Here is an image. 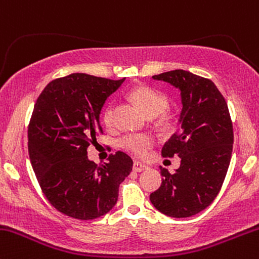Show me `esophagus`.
I'll use <instances>...</instances> for the list:
<instances>
[{"label":"esophagus","mask_w":259,"mask_h":259,"mask_svg":"<svg viewBox=\"0 0 259 259\" xmlns=\"http://www.w3.org/2000/svg\"><path fill=\"white\" fill-rule=\"evenodd\" d=\"M148 167L146 166V164L141 163V162H138V161H136L135 163H133V170H135V172H142V170H145Z\"/></svg>","instance_id":"esophagus-1"}]
</instances>
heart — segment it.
I'll use <instances>...</instances> for the list:
<instances>
[{
    "label": "heart",
    "mask_w": 259,
    "mask_h": 259,
    "mask_svg": "<svg viewBox=\"0 0 259 259\" xmlns=\"http://www.w3.org/2000/svg\"><path fill=\"white\" fill-rule=\"evenodd\" d=\"M130 96L133 102L149 118L161 114L168 106V100L166 96L149 87H138L133 90ZM114 110H116L114 102L108 103L103 110V122L107 127H112L114 124ZM153 142V138L146 133H130L119 140V146L136 156L142 157L147 153Z\"/></svg>",
    "instance_id": "obj_1"
}]
</instances>
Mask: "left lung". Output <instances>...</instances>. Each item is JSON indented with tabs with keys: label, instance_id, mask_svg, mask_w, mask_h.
<instances>
[{
	"label": "left lung",
	"instance_id": "1",
	"mask_svg": "<svg viewBox=\"0 0 259 259\" xmlns=\"http://www.w3.org/2000/svg\"><path fill=\"white\" fill-rule=\"evenodd\" d=\"M180 91L181 110L175 135L164 143V157H181L175 173L162 168V185L151 193L154 208L175 218L206 209L217 197L229 167L233 127L225 97L210 79L175 70L152 76Z\"/></svg>",
	"mask_w": 259,
	"mask_h": 259
}]
</instances>
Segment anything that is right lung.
<instances>
[{"label": "right lung", "instance_id": "right-lung-1", "mask_svg": "<svg viewBox=\"0 0 259 259\" xmlns=\"http://www.w3.org/2000/svg\"><path fill=\"white\" fill-rule=\"evenodd\" d=\"M123 81L72 73L50 82L34 105L28 126L32 168L50 203L76 220L110 212L119 185L132 170L124 152L100 164L87 156L90 143L102 131L103 105Z\"/></svg>", "mask_w": 259, "mask_h": 259}]
</instances>
